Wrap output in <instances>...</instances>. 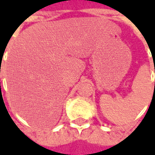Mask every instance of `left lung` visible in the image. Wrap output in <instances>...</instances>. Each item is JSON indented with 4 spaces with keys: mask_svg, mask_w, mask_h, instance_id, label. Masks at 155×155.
<instances>
[{
    "mask_svg": "<svg viewBox=\"0 0 155 155\" xmlns=\"http://www.w3.org/2000/svg\"><path fill=\"white\" fill-rule=\"evenodd\" d=\"M154 85H155V84H154Z\"/></svg>",
    "mask_w": 155,
    "mask_h": 155,
    "instance_id": "1",
    "label": "left lung"
}]
</instances>
